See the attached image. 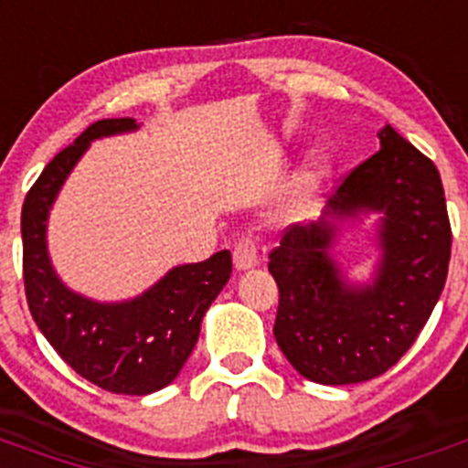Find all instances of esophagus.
I'll return each instance as SVG.
<instances>
[{
	"label": "esophagus",
	"instance_id": "obj_1",
	"mask_svg": "<svg viewBox=\"0 0 468 468\" xmlns=\"http://www.w3.org/2000/svg\"><path fill=\"white\" fill-rule=\"evenodd\" d=\"M258 262H260V253L253 239H248V237L239 239V241L234 243V267H237L239 271L253 270V267H258Z\"/></svg>",
	"mask_w": 468,
	"mask_h": 468
}]
</instances>
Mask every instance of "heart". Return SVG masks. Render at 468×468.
Wrapping results in <instances>:
<instances>
[{"label":"heart","instance_id":"1","mask_svg":"<svg viewBox=\"0 0 468 468\" xmlns=\"http://www.w3.org/2000/svg\"><path fill=\"white\" fill-rule=\"evenodd\" d=\"M328 176V161L324 156H312L307 161V166L302 168L300 176L295 177V185H292L291 192V206H302L316 192V187L321 185V180Z\"/></svg>","mask_w":468,"mask_h":468}]
</instances>
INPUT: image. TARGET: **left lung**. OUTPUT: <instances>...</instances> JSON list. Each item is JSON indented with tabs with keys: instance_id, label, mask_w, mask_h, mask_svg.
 <instances>
[{
	"instance_id": "1",
	"label": "left lung",
	"mask_w": 468,
	"mask_h": 468,
	"mask_svg": "<svg viewBox=\"0 0 468 468\" xmlns=\"http://www.w3.org/2000/svg\"><path fill=\"white\" fill-rule=\"evenodd\" d=\"M382 212L380 264L351 284L329 258L345 219ZM450 231L438 168L394 128L330 197L324 218L292 225L270 253L279 285L274 337L302 378L356 384L379 378L410 349L448 279Z\"/></svg>"
}]
</instances>
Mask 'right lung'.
I'll list each match as a JSON object with an SVG mask.
<instances>
[{
	"instance_id": "add662e5",
	"label": "right lung",
	"mask_w": 468,
	"mask_h": 468,
	"mask_svg": "<svg viewBox=\"0 0 468 468\" xmlns=\"http://www.w3.org/2000/svg\"><path fill=\"white\" fill-rule=\"evenodd\" d=\"M135 128V119H101L58 152L25 197L20 234L27 307L48 345L95 387L112 394L147 396L183 370L206 312L229 281V250L173 267L133 300L95 302L58 279L47 248L48 210L89 144Z\"/></svg>"
}]
</instances>
